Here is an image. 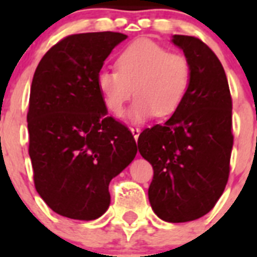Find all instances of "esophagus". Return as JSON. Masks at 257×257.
<instances>
[{"label": "esophagus", "mask_w": 257, "mask_h": 257, "mask_svg": "<svg viewBox=\"0 0 257 257\" xmlns=\"http://www.w3.org/2000/svg\"><path fill=\"white\" fill-rule=\"evenodd\" d=\"M130 130H131V133H133L134 139H135V140L139 139V135H140V128H139V127H131Z\"/></svg>", "instance_id": "esophagus-1"}]
</instances>
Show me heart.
Returning a JSON list of instances; mask_svg holds the SVG:
<instances>
[{
    "label": "heart",
    "mask_w": 257,
    "mask_h": 257,
    "mask_svg": "<svg viewBox=\"0 0 257 257\" xmlns=\"http://www.w3.org/2000/svg\"><path fill=\"white\" fill-rule=\"evenodd\" d=\"M117 70L97 73L96 86L104 105L121 117L133 94L128 119L142 123L153 115H170L181 105L192 82V67L181 54L151 40H138L122 50ZM134 90H133L132 88Z\"/></svg>",
    "instance_id": "heart-1"
}]
</instances>
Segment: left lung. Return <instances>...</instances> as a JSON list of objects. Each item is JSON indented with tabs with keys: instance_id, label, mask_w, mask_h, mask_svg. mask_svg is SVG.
Listing matches in <instances>:
<instances>
[{
	"instance_id": "left-lung-1",
	"label": "left lung",
	"mask_w": 257,
	"mask_h": 257,
	"mask_svg": "<svg viewBox=\"0 0 257 257\" xmlns=\"http://www.w3.org/2000/svg\"><path fill=\"white\" fill-rule=\"evenodd\" d=\"M192 67L188 94L170 119L145 128L138 147L153 166L148 197L167 222H187L210 212L229 178L233 134L228 79L217 56L201 40L172 36Z\"/></svg>"
}]
</instances>
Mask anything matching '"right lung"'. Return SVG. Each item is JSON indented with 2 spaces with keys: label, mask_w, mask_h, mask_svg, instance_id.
Returning <instances> with one entry per match:
<instances>
[{
  "label": "right lung",
  "mask_w": 257,
  "mask_h": 257,
  "mask_svg": "<svg viewBox=\"0 0 257 257\" xmlns=\"http://www.w3.org/2000/svg\"><path fill=\"white\" fill-rule=\"evenodd\" d=\"M127 38L117 32L63 38L41 59L27 114L35 187L54 212L95 220L109 207V183L134 161L135 139L108 117L96 77L112 50Z\"/></svg>",
  "instance_id": "1"
}]
</instances>
